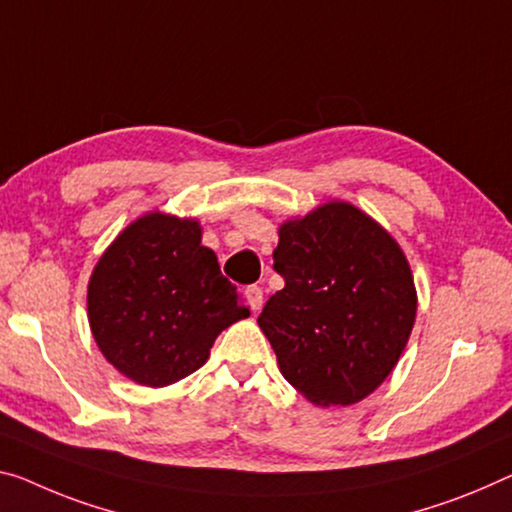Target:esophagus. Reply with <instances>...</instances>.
<instances>
[{
    "instance_id": "34e87169",
    "label": "esophagus",
    "mask_w": 512,
    "mask_h": 512,
    "mask_svg": "<svg viewBox=\"0 0 512 512\" xmlns=\"http://www.w3.org/2000/svg\"><path fill=\"white\" fill-rule=\"evenodd\" d=\"M245 297H247V302L251 306V311H261V306H263V290L261 288L249 286L245 290Z\"/></svg>"
}]
</instances>
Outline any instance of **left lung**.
I'll use <instances>...</instances> for the list:
<instances>
[{
  "mask_svg": "<svg viewBox=\"0 0 512 512\" xmlns=\"http://www.w3.org/2000/svg\"><path fill=\"white\" fill-rule=\"evenodd\" d=\"M286 286L258 316L281 375L313 405H352L387 380L416 318L410 263L391 235L343 201L279 229Z\"/></svg>",
  "mask_w": 512,
  "mask_h": 512,
  "instance_id": "obj_1",
  "label": "left lung"
}]
</instances>
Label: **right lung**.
<instances>
[{
	"label": "right lung",
	"mask_w": 512,
	"mask_h": 512,
	"mask_svg": "<svg viewBox=\"0 0 512 512\" xmlns=\"http://www.w3.org/2000/svg\"><path fill=\"white\" fill-rule=\"evenodd\" d=\"M89 325L105 359L144 387H167L208 361L215 338L249 318L201 245L196 219L148 212L121 231L89 281Z\"/></svg>",
	"instance_id": "add662e5"
}]
</instances>
